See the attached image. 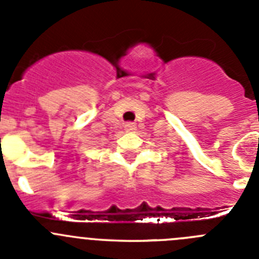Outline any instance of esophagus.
I'll return each instance as SVG.
<instances>
[{"instance_id": "esophagus-1", "label": "esophagus", "mask_w": 259, "mask_h": 259, "mask_svg": "<svg viewBox=\"0 0 259 259\" xmlns=\"http://www.w3.org/2000/svg\"><path fill=\"white\" fill-rule=\"evenodd\" d=\"M124 127L126 132H134V130H137V125H135V122H125Z\"/></svg>"}]
</instances>
